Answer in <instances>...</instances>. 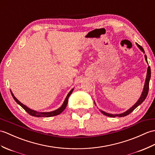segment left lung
Segmentation results:
<instances>
[{
	"label": "left lung",
	"mask_w": 155,
	"mask_h": 155,
	"mask_svg": "<svg viewBox=\"0 0 155 155\" xmlns=\"http://www.w3.org/2000/svg\"><path fill=\"white\" fill-rule=\"evenodd\" d=\"M136 45H137L138 48H139V49L141 50V51L143 53H145V51H144L143 48L141 45H139L138 44H137L136 43ZM145 61L146 62L148 63V61H147V55H145ZM150 68L149 66L148 67V69H147V77H146V79H145V84H144V87H143V92L141 93V95L140 96V98H139V100L137 101V102L134 104V106L132 107H131L130 108L129 110H127V111H125V112L124 113H121L120 114H109V113H107L105 112V111H104L102 110H100V111H101V112L104 114L106 116H108V117H124V116H126L127 115H129L130 113H131L133 111H134L137 107L139 106V105H141V104L143 102L144 100H145L146 97L148 94V92H149V81H150ZM94 104L96 105V103L94 102Z\"/></svg>",
	"instance_id": "obj_1"
}]
</instances>
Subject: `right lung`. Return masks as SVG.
I'll return each instance as SVG.
<instances>
[{"mask_svg":"<svg viewBox=\"0 0 155 155\" xmlns=\"http://www.w3.org/2000/svg\"><path fill=\"white\" fill-rule=\"evenodd\" d=\"M74 88H73L71 90V91L69 92V94H67V97L65 98V99H64V102L62 104V106H61L60 107H59L58 109H57L55 110L54 111H48V112H39V111H35L34 110H31L30 108H29L28 107H27L26 106H25L24 104H23L21 102H20L18 100L15 96H14V95L13 94L12 92L11 91V90H10V92H11V94L13 97L14 100H15V101L16 102L17 104H18L19 105L22 107V108L24 110H26L27 112L31 115V116H34V117H52V116H57V115L60 114L62 111L66 108L67 107V103H68V99H69L70 95L72 94V92H73Z\"/></svg>","mask_w":155,"mask_h":155,"instance_id":"right-lung-1","label":"right lung"}]
</instances>
